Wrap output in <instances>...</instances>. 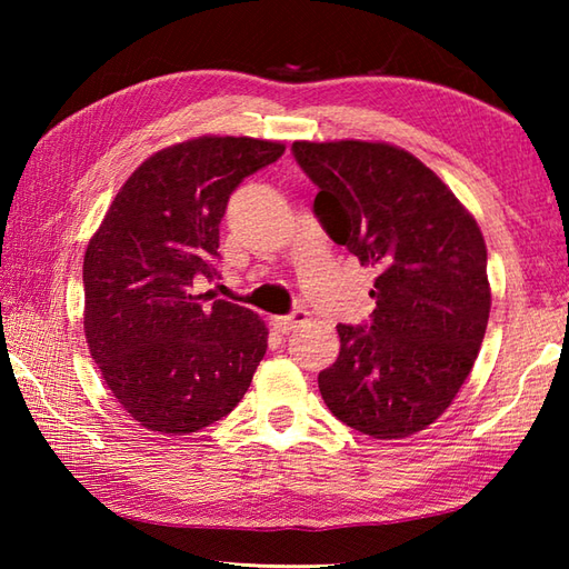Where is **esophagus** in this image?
<instances>
[{
    "mask_svg": "<svg viewBox=\"0 0 569 569\" xmlns=\"http://www.w3.org/2000/svg\"><path fill=\"white\" fill-rule=\"evenodd\" d=\"M308 320V312L306 310H293L291 316H281V318H273V328L278 330V332H291V330H296L298 325H303Z\"/></svg>",
    "mask_w": 569,
    "mask_h": 569,
    "instance_id": "34e87169",
    "label": "esophagus"
}]
</instances>
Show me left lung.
Listing matches in <instances>:
<instances>
[{"label":"left lung","mask_w":569,"mask_h":569,"mask_svg":"<svg viewBox=\"0 0 569 569\" xmlns=\"http://www.w3.org/2000/svg\"><path fill=\"white\" fill-rule=\"evenodd\" d=\"M318 186L312 212L335 244L377 269V308L337 325L340 357L318 373L337 420L371 438L426 430L462 389L491 291L477 220L416 156L371 141H296Z\"/></svg>","instance_id":"obj_1"}]
</instances>
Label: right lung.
<instances>
[{
  "mask_svg": "<svg viewBox=\"0 0 569 569\" xmlns=\"http://www.w3.org/2000/svg\"><path fill=\"white\" fill-rule=\"evenodd\" d=\"M286 147L200 137L143 161L117 192L82 263L84 337L107 389L139 426L188 435L244 398L266 355L263 320L198 293L220 273V222L244 178Z\"/></svg>",
  "mask_w": 569,
  "mask_h": 569,
  "instance_id": "add662e5",
  "label": "right lung"
}]
</instances>
